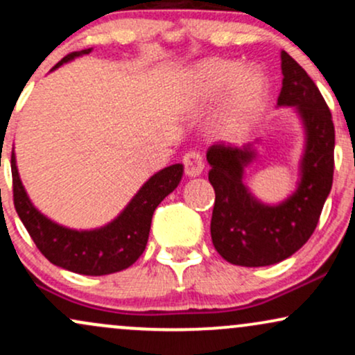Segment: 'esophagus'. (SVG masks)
Instances as JSON below:
<instances>
[{
    "label": "esophagus",
    "instance_id": "esophagus-1",
    "mask_svg": "<svg viewBox=\"0 0 355 355\" xmlns=\"http://www.w3.org/2000/svg\"><path fill=\"white\" fill-rule=\"evenodd\" d=\"M183 166H185V173L189 177H197L203 170V158L198 152H189L183 157Z\"/></svg>",
    "mask_w": 355,
    "mask_h": 355
}]
</instances>
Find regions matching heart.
Returning <instances> with one entry per match:
<instances>
[{
    "label": "heart",
    "instance_id": "heart-1",
    "mask_svg": "<svg viewBox=\"0 0 355 355\" xmlns=\"http://www.w3.org/2000/svg\"><path fill=\"white\" fill-rule=\"evenodd\" d=\"M223 93L217 130L225 140H239L266 107L267 80L255 68L242 70L232 60H207L191 71L189 103H210Z\"/></svg>",
    "mask_w": 355,
    "mask_h": 355
}]
</instances>
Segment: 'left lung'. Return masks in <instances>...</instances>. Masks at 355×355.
<instances>
[{
	"label": "left lung",
	"mask_w": 355,
	"mask_h": 355,
	"mask_svg": "<svg viewBox=\"0 0 355 355\" xmlns=\"http://www.w3.org/2000/svg\"><path fill=\"white\" fill-rule=\"evenodd\" d=\"M280 58L284 80L277 105L297 107L307 130L302 180L295 193L277 207L263 205L242 182L254 150L215 144L207 152L215 190L211 242L234 266H272L295 254L315 230L332 189L336 130L331 110L304 68L288 53L282 51Z\"/></svg>",
	"instance_id": "obj_1"
}]
</instances>
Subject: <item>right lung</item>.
<instances>
[{"label": "right lung", "instance_id": "1", "mask_svg": "<svg viewBox=\"0 0 355 355\" xmlns=\"http://www.w3.org/2000/svg\"><path fill=\"white\" fill-rule=\"evenodd\" d=\"M89 51L92 50L73 51L56 63L55 68ZM11 175L15 209L38 250L51 263L70 272L83 275H107L130 267L144 254L153 211L158 203L178 187L183 165L166 166L155 173L126 205L120 217L107 227L87 232L64 229L31 205L19 180L15 153H11Z\"/></svg>", "mask_w": 355, "mask_h": 355}]
</instances>
